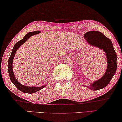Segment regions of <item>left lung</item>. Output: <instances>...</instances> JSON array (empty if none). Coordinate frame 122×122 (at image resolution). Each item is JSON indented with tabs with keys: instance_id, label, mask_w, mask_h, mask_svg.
Wrapping results in <instances>:
<instances>
[{
	"instance_id": "left-lung-1",
	"label": "left lung",
	"mask_w": 122,
	"mask_h": 122,
	"mask_svg": "<svg viewBox=\"0 0 122 122\" xmlns=\"http://www.w3.org/2000/svg\"><path fill=\"white\" fill-rule=\"evenodd\" d=\"M84 37L90 45L99 47L106 53L107 61L106 72L102 78L89 86L90 89L94 91L102 89L109 84L116 72L117 67L116 52L114 49L111 40L102 32L96 31H88L85 34Z\"/></svg>"
}]
</instances>
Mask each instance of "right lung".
<instances>
[{
    "label": "right lung",
    "instance_id": "1",
    "mask_svg": "<svg viewBox=\"0 0 122 122\" xmlns=\"http://www.w3.org/2000/svg\"><path fill=\"white\" fill-rule=\"evenodd\" d=\"M40 32L39 31H34V32H28L27 34L25 36V37H23L22 40H20V41H19L17 42V43H15V46H14L13 48L12 53H11L10 57L9 58V59H8V73H9V77H10V81L19 90H20V91H22V92H25V93L33 94V93L36 92V91H39V90H41L42 88L45 87L46 86V85L43 86L38 87H28V86H24V85H22L21 83L18 82V81L15 79V76H14V73L13 72V69H12L13 60L15 52H16L17 50L18 49L19 47H20V46H21L25 42H26V40H27L28 38L31 37V36H32V35H34L39 34V33Z\"/></svg>",
    "mask_w": 122,
    "mask_h": 122
}]
</instances>
